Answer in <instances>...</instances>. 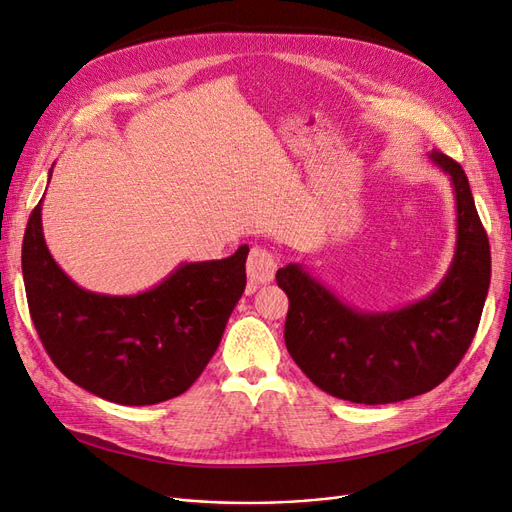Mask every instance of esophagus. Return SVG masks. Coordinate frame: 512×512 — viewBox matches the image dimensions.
<instances>
[{
  "label": "esophagus",
  "mask_w": 512,
  "mask_h": 512,
  "mask_svg": "<svg viewBox=\"0 0 512 512\" xmlns=\"http://www.w3.org/2000/svg\"><path fill=\"white\" fill-rule=\"evenodd\" d=\"M277 269V256L267 250V247H252L250 256H247V277L254 284H267L273 280Z\"/></svg>",
  "instance_id": "obj_1"
}]
</instances>
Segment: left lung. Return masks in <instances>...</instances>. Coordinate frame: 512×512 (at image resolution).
<instances>
[{"mask_svg":"<svg viewBox=\"0 0 512 512\" xmlns=\"http://www.w3.org/2000/svg\"><path fill=\"white\" fill-rule=\"evenodd\" d=\"M431 162L451 177L457 205L455 256L440 286L391 312H361L301 265L277 271L288 294L284 339L318 389L352 404H393L448 378L476 335L491 280L489 239L463 168L440 151Z\"/></svg>","mask_w":512,"mask_h":512,"instance_id":"left-lung-1","label":"left lung"}]
</instances>
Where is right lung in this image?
Segmentation results:
<instances>
[{
  "instance_id": "add662e5",
  "label": "right lung",
  "mask_w": 512,
  "mask_h": 512,
  "mask_svg": "<svg viewBox=\"0 0 512 512\" xmlns=\"http://www.w3.org/2000/svg\"><path fill=\"white\" fill-rule=\"evenodd\" d=\"M250 247L222 260L181 262L145 292L115 297L74 284L42 235V200L23 239V280L34 327L57 369L121 406L185 393L218 350L245 290Z\"/></svg>"
}]
</instances>
